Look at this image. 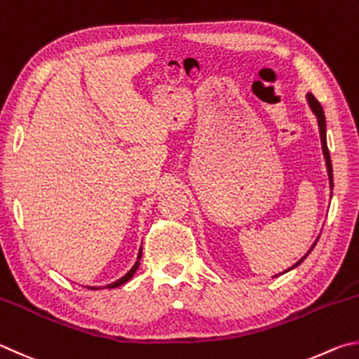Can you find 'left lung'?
Wrapping results in <instances>:
<instances>
[{
    "label": "left lung",
    "mask_w": 359,
    "mask_h": 359,
    "mask_svg": "<svg viewBox=\"0 0 359 359\" xmlns=\"http://www.w3.org/2000/svg\"><path fill=\"white\" fill-rule=\"evenodd\" d=\"M307 100H309V105H311V109H312V111L316 113V116H317V119H318V128H320V137H322V144H323V154H325V157H326V165H328V175H330V184H331V189H332V165H331V157H330V149H328V144H326V123H325V113H323V109H322V105H320V102L318 100L316 99V96H313L312 93H309L307 94ZM317 244V241L313 243V246H316ZM313 246L311 248V250L313 249ZM311 250L309 252H307L303 259H301L298 263H294V265L290 268V269H293V268H297L301 262H303L307 255L311 254ZM290 269H287V271H290ZM285 271V273H287Z\"/></svg>",
    "instance_id": "8db88e82"
}]
</instances>
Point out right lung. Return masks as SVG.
Listing matches in <instances>:
<instances>
[{"label":"right lung","mask_w":359,"mask_h":359,"mask_svg":"<svg viewBox=\"0 0 359 359\" xmlns=\"http://www.w3.org/2000/svg\"><path fill=\"white\" fill-rule=\"evenodd\" d=\"M140 259H142V249H140V252H138V257H137V262H135V265L130 268V271L128 273V274H124L121 279H118L116 282H113V284H110V285H107V288H116V287H119V285H123L124 282H128L132 276L135 274V271H137V268H138V265H140ZM88 288H91V290H96V287H88Z\"/></svg>","instance_id":"right-lung-1"}]
</instances>
